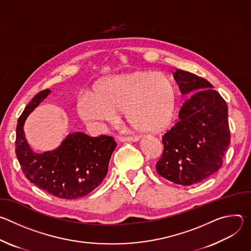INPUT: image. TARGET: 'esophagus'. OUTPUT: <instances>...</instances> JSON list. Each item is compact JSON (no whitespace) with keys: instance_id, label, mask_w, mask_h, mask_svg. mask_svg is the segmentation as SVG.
<instances>
[{"instance_id":"esophagus-1","label":"esophagus","mask_w":251,"mask_h":251,"mask_svg":"<svg viewBox=\"0 0 251 251\" xmlns=\"http://www.w3.org/2000/svg\"><path fill=\"white\" fill-rule=\"evenodd\" d=\"M116 141L118 142H138V137H124V136H117Z\"/></svg>"}]
</instances>
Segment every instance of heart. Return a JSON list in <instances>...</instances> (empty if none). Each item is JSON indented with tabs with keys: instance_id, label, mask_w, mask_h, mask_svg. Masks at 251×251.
<instances>
[{
	"instance_id": "b5f03b06",
	"label": "heart",
	"mask_w": 251,
	"mask_h": 251,
	"mask_svg": "<svg viewBox=\"0 0 251 251\" xmlns=\"http://www.w3.org/2000/svg\"><path fill=\"white\" fill-rule=\"evenodd\" d=\"M77 113L87 122H108L123 111L126 123L137 132L158 133L173 121L177 90L173 78L156 71H134L100 80L90 100L77 102Z\"/></svg>"
}]
</instances>
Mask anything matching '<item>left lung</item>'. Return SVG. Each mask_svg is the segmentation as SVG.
<instances>
[{
  "instance_id": "obj_1",
  "label": "left lung",
  "mask_w": 251,
  "mask_h": 251,
  "mask_svg": "<svg viewBox=\"0 0 251 251\" xmlns=\"http://www.w3.org/2000/svg\"><path fill=\"white\" fill-rule=\"evenodd\" d=\"M182 94L190 95L180 121L163 137L164 152L156 164L160 176L191 186L219 171L229 146L228 109L225 99L204 78L177 69L174 74Z\"/></svg>"
}]
</instances>
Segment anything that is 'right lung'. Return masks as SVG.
Wrapping results in <instances>:
<instances>
[{
	"instance_id": "obj_1",
	"label": "right lung",
	"mask_w": 251,
	"mask_h": 251,
	"mask_svg": "<svg viewBox=\"0 0 251 251\" xmlns=\"http://www.w3.org/2000/svg\"><path fill=\"white\" fill-rule=\"evenodd\" d=\"M50 94L41 91L26 105L18 120L16 154L27 180L60 199L82 198L103 181L116 142L112 137H89L82 132L69 133L60 145L42 154L34 153L25 139L27 116Z\"/></svg>"
}]
</instances>
